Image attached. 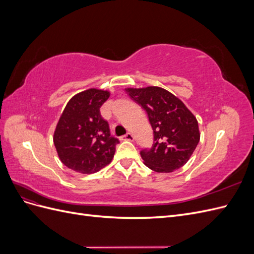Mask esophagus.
<instances>
[{
  "label": "esophagus",
  "instance_id": "obj_1",
  "mask_svg": "<svg viewBox=\"0 0 254 254\" xmlns=\"http://www.w3.org/2000/svg\"><path fill=\"white\" fill-rule=\"evenodd\" d=\"M121 140L122 141H133L134 140V136H133V134L128 132V133L124 134V135H122L121 136Z\"/></svg>",
  "mask_w": 254,
  "mask_h": 254
}]
</instances>
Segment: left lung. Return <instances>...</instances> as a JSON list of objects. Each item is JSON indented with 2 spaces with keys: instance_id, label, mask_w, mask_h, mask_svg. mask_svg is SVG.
Masks as SVG:
<instances>
[{
  "instance_id": "obj_1",
  "label": "left lung",
  "mask_w": 254,
  "mask_h": 254,
  "mask_svg": "<svg viewBox=\"0 0 254 254\" xmlns=\"http://www.w3.org/2000/svg\"><path fill=\"white\" fill-rule=\"evenodd\" d=\"M127 95L147 113L153 144L140 155L157 173H172L186 164L200 139L198 122L179 98L159 87L126 89Z\"/></svg>"
}]
</instances>
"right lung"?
I'll list each match as a JSON object with an SVG mask.
<instances>
[{
    "label": "right lung",
    "mask_w": 254,
    "mask_h": 254,
    "mask_svg": "<svg viewBox=\"0 0 254 254\" xmlns=\"http://www.w3.org/2000/svg\"><path fill=\"white\" fill-rule=\"evenodd\" d=\"M108 91L89 89L70 99L54 133L58 156L66 167L81 174H93L108 165L120 141L111 135L99 108Z\"/></svg>",
    "instance_id": "right-lung-1"
}]
</instances>
